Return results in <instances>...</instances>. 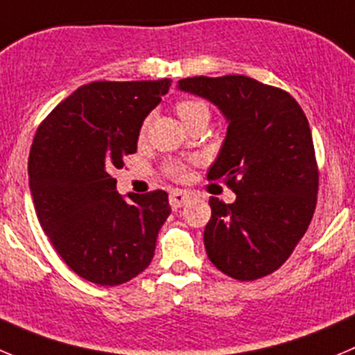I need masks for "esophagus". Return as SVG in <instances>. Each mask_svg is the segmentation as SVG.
<instances>
[{"instance_id":"esophagus-1","label":"esophagus","mask_w":355,"mask_h":355,"mask_svg":"<svg viewBox=\"0 0 355 355\" xmlns=\"http://www.w3.org/2000/svg\"><path fill=\"white\" fill-rule=\"evenodd\" d=\"M191 200V193H187V191H180V189H175V191H171L170 193V205L173 210H177V208L184 207L187 201Z\"/></svg>"}]
</instances>
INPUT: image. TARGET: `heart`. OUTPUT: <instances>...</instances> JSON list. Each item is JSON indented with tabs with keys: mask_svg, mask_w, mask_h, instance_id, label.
<instances>
[{
	"mask_svg": "<svg viewBox=\"0 0 355 355\" xmlns=\"http://www.w3.org/2000/svg\"><path fill=\"white\" fill-rule=\"evenodd\" d=\"M177 114L180 115L182 121L189 125L191 122L198 121V119H210V108H208V105L203 99L185 98L177 103ZM147 124L148 121H145L144 124H141V137H144L145 131H147ZM164 173L170 178H173V180H184L185 175H187V164L182 161H170L164 164Z\"/></svg>",
	"mask_w": 355,
	"mask_h": 355,
	"instance_id": "b5f03b06",
	"label": "heart"
}]
</instances>
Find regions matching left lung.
Listing matches in <instances>:
<instances>
[{
  "label": "left lung",
  "instance_id": "8db88e82",
  "mask_svg": "<svg viewBox=\"0 0 355 355\" xmlns=\"http://www.w3.org/2000/svg\"><path fill=\"white\" fill-rule=\"evenodd\" d=\"M178 87L210 99L230 122L207 178L223 180L236 201H208V259L240 282L271 275L315 211L319 166L306 115L287 91L245 75L182 78Z\"/></svg>",
  "mask_w": 355,
  "mask_h": 355
}]
</instances>
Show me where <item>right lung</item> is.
<instances>
[{"label":"right lung","instance_id":"right-lung-1","mask_svg":"<svg viewBox=\"0 0 355 355\" xmlns=\"http://www.w3.org/2000/svg\"><path fill=\"white\" fill-rule=\"evenodd\" d=\"M170 78L92 82L61 101L38 125L28 173L43 231L78 277L119 286L150 264L171 214L168 194L121 196L112 177L137 152L144 119Z\"/></svg>","mask_w":355,"mask_h":355}]
</instances>
